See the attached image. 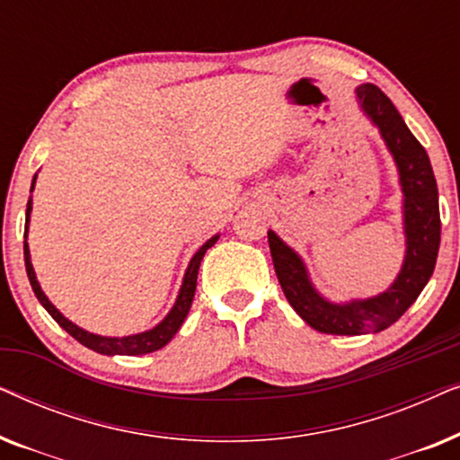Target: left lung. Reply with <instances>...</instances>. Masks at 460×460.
<instances>
[{
	"instance_id": "8db88e82",
	"label": "left lung",
	"mask_w": 460,
	"mask_h": 460,
	"mask_svg": "<svg viewBox=\"0 0 460 460\" xmlns=\"http://www.w3.org/2000/svg\"><path fill=\"white\" fill-rule=\"evenodd\" d=\"M356 93L364 112L381 129L383 140L387 142V148L398 163L402 190L406 197L404 224L408 249L404 268L385 293L367 301L335 305L314 291L297 253L288 249L272 230L268 232L270 253L282 293L312 329L326 335H362L392 326L417 301L429 282L442 234L438 184L425 148L406 128L392 100L375 84L360 85Z\"/></svg>"
}]
</instances>
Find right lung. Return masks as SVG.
Here are the masks:
<instances>
[{"label":"right lung","instance_id":"add662e5","mask_svg":"<svg viewBox=\"0 0 460 460\" xmlns=\"http://www.w3.org/2000/svg\"><path fill=\"white\" fill-rule=\"evenodd\" d=\"M33 184H35V180H33ZM31 190H33V186H31ZM29 213H31V200L27 203V226H29ZM216 241H217V236L209 238V241H207L203 247H200L197 253H194L190 266H188V270H186L184 285H181V288H180L178 301H175L173 310L167 314V318L163 320L161 324H156L153 331L140 332V335L121 337V339L92 335V332L79 329L77 324L68 323V320L62 316V314L56 310L52 304H49V299L46 297V295H43L40 282H37V279H35L33 266H31V257H29L27 243H24V266H27L29 282H31V287H33V293H35V297L40 299V304L46 307L49 316H52L56 323H58L62 329L68 332V335L77 339L81 345H85V348L98 351V354H106V356H112V354H119V356H142V354H150V351L161 349L163 345H167L169 341H172V337L180 331L181 323H184V318L188 316V312H190V305H192V299H194V291H197V276H199L200 260H203V257H205L207 249H211L213 244H216Z\"/></svg>","mask_w":460,"mask_h":460}]
</instances>
